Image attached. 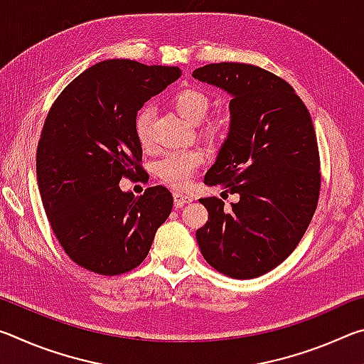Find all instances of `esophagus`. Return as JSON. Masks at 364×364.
Segmentation results:
<instances>
[{"mask_svg": "<svg viewBox=\"0 0 364 364\" xmlns=\"http://www.w3.org/2000/svg\"><path fill=\"white\" fill-rule=\"evenodd\" d=\"M173 200H175V207L181 208L186 204H191V202H193V197L183 194V193H178L176 191V193H173Z\"/></svg>", "mask_w": 364, "mask_h": 364, "instance_id": "1", "label": "esophagus"}]
</instances>
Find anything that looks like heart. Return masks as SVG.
Here are the masks:
<instances>
[{"mask_svg": "<svg viewBox=\"0 0 364 364\" xmlns=\"http://www.w3.org/2000/svg\"><path fill=\"white\" fill-rule=\"evenodd\" d=\"M173 107L188 123H199L208 112L210 107V100L200 90H183L173 97ZM152 122V109L143 107L136 114L134 119V133L141 146L147 147L152 141L151 132ZM217 128V123H212L210 130ZM205 162V154L200 149H188V151H171L157 160L156 164V175L167 183L168 186L176 189L188 188L193 176L197 170Z\"/></svg>", "mask_w": 364, "mask_h": 364, "instance_id": "obj_1", "label": "heart"}]
</instances>
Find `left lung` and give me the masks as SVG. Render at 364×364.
<instances>
[{
	"label": "left lung",
	"mask_w": 364,
	"mask_h": 364,
	"mask_svg": "<svg viewBox=\"0 0 364 364\" xmlns=\"http://www.w3.org/2000/svg\"><path fill=\"white\" fill-rule=\"evenodd\" d=\"M193 77L231 96L230 130L204 183L239 196L230 212L217 197L199 200L208 220L197 244L220 273L257 278L292 254L316 210L321 175L311 117L291 85L260 67L208 64Z\"/></svg>",
	"instance_id": "1"
}]
</instances>
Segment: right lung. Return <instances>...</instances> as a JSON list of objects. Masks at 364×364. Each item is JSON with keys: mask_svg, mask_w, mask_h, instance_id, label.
I'll return each instance as SVG.
<instances>
[{"mask_svg": "<svg viewBox=\"0 0 364 364\" xmlns=\"http://www.w3.org/2000/svg\"><path fill=\"white\" fill-rule=\"evenodd\" d=\"M181 77L178 67L130 59L97 63L59 95L36 149L43 207L65 254L97 274L143 263L173 197L164 186L122 191V176L143 173L134 133L138 110Z\"/></svg>", "mask_w": 364, "mask_h": 364, "instance_id": "right-lung-1", "label": "right lung"}]
</instances>
